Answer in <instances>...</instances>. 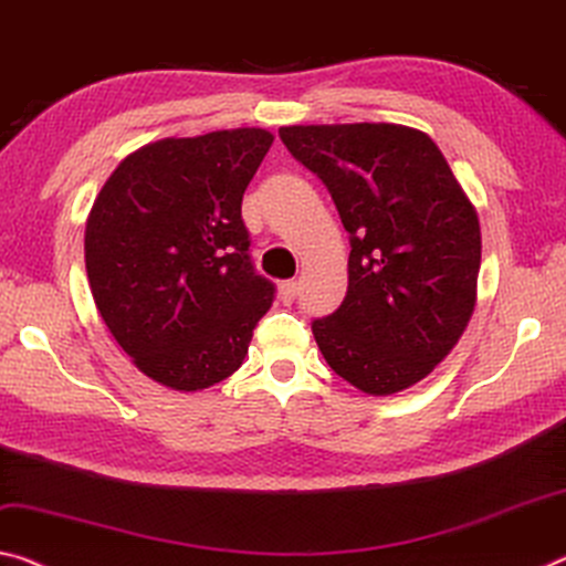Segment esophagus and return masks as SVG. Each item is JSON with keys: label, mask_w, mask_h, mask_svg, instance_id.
Here are the masks:
<instances>
[{"label": "esophagus", "mask_w": 566, "mask_h": 566, "mask_svg": "<svg viewBox=\"0 0 566 566\" xmlns=\"http://www.w3.org/2000/svg\"><path fill=\"white\" fill-rule=\"evenodd\" d=\"M297 292H300V284L297 282H282L280 284V300L284 304H292L294 300H297Z\"/></svg>", "instance_id": "obj_1"}]
</instances>
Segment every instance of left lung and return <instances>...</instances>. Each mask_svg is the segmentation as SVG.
Returning a JSON list of instances; mask_svg holds the SVG:
<instances>
[{
  "label": "left lung",
  "instance_id": "8db88e82",
  "mask_svg": "<svg viewBox=\"0 0 566 566\" xmlns=\"http://www.w3.org/2000/svg\"><path fill=\"white\" fill-rule=\"evenodd\" d=\"M349 234L347 294L312 322L339 378L392 396L433 373L476 307L481 223L428 133L398 123L284 125Z\"/></svg>",
  "mask_w": 566,
  "mask_h": 566
}]
</instances>
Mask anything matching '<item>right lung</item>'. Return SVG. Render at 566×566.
Here are the masks:
<instances>
[{
	"label": "right lung",
	"mask_w": 566,
	"mask_h": 566,
	"mask_svg": "<svg viewBox=\"0 0 566 566\" xmlns=\"http://www.w3.org/2000/svg\"><path fill=\"white\" fill-rule=\"evenodd\" d=\"M274 136L213 130L120 160L85 221V269L115 343L150 380L196 392L234 375L274 284L254 274L241 199Z\"/></svg>",
	"instance_id": "right-lung-1"
}]
</instances>
